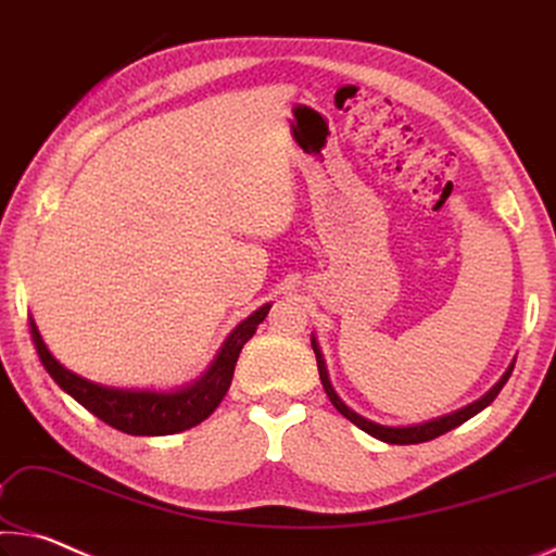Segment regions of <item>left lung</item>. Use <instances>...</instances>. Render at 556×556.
<instances>
[{
    "label": "left lung",
    "mask_w": 556,
    "mask_h": 556,
    "mask_svg": "<svg viewBox=\"0 0 556 556\" xmlns=\"http://www.w3.org/2000/svg\"><path fill=\"white\" fill-rule=\"evenodd\" d=\"M311 342H313V352H315V359H317V369H320V381H323V387H325V394L330 396L332 406L338 408V412H340L344 418H350V421H352L354 426H357V429H362L364 433L375 435V439L384 441V443H396V445H412V443L433 441V439H439V435L448 433L451 429H456V426L466 424L468 418L480 414L485 406H490V404L495 402V396L500 394V389L505 387V381L509 379V375H513V367H515V362H509V367L505 369V375L500 377V381H497V384H495L493 389L485 391V394L480 396L478 402H472V404H468V406L458 408V412H451V414H445V416L431 418V421L414 424V426H384V424L369 421V418H364L362 414H357V412H354V408H350L348 404L342 402V399L338 396V391L332 389L330 375H327V364H325V357H323V352H320V344H317V340H315V334L311 338Z\"/></svg>",
    "instance_id": "8db88e82"
}]
</instances>
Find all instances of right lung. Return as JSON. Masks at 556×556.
Here are the masks:
<instances>
[{"label": "right lung", "mask_w": 556, "mask_h": 556, "mask_svg": "<svg viewBox=\"0 0 556 556\" xmlns=\"http://www.w3.org/2000/svg\"><path fill=\"white\" fill-rule=\"evenodd\" d=\"M268 311L270 303L261 305L256 313L236 325L204 375L179 389H123L98 384V381L66 369L53 357L34 317H29V327L43 369L68 396L86 406L100 421L130 435H172L202 424L222 404L231 387L236 359H239L243 344L256 334V327L266 320Z\"/></svg>", "instance_id": "add662e5"}]
</instances>
